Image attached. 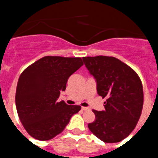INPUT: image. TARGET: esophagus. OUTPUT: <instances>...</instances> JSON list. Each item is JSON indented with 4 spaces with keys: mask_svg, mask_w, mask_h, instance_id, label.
Listing matches in <instances>:
<instances>
[{
    "mask_svg": "<svg viewBox=\"0 0 158 158\" xmlns=\"http://www.w3.org/2000/svg\"><path fill=\"white\" fill-rule=\"evenodd\" d=\"M82 110H83V111L89 110V108H87V107H83V106H82Z\"/></svg>",
    "mask_w": 158,
    "mask_h": 158,
    "instance_id": "34e87169",
    "label": "esophagus"
}]
</instances>
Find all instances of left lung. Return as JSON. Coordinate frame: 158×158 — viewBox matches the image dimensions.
I'll use <instances>...</instances> for the list:
<instances>
[{
	"mask_svg": "<svg viewBox=\"0 0 158 158\" xmlns=\"http://www.w3.org/2000/svg\"><path fill=\"white\" fill-rule=\"evenodd\" d=\"M82 60L96 81L98 95L106 98L105 110H93L95 120L88 127L104 143L122 141L134 130L141 116V80L133 69L113 56H87Z\"/></svg>",
	"mask_w": 158,
	"mask_h": 158,
	"instance_id": "1",
	"label": "left lung"
}]
</instances>
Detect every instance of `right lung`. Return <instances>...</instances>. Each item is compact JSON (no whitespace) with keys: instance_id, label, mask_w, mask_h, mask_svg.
<instances>
[{"instance_id":"obj_1","label":"right lung","mask_w":158,"mask_h":158,"mask_svg":"<svg viewBox=\"0 0 158 158\" xmlns=\"http://www.w3.org/2000/svg\"><path fill=\"white\" fill-rule=\"evenodd\" d=\"M83 64L79 57L47 56L30 65L20 75L15 93L19 120L28 134L46 141L61 133L80 106L57 102L68 79Z\"/></svg>"}]
</instances>
